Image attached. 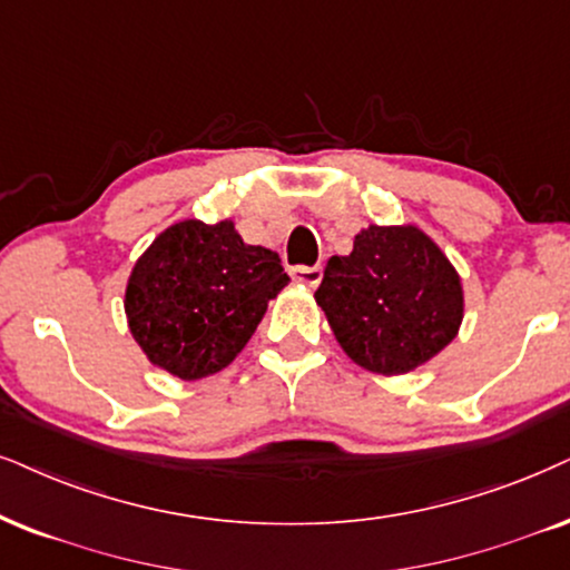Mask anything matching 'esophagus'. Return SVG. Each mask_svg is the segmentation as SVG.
Listing matches in <instances>:
<instances>
[{"label":"esophagus","instance_id":"esophagus-1","mask_svg":"<svg viewBox=\"0 0 570 570\" xmlns=\"http://www.w3.org/2000/svg\"><path fill=\"white\" fill-rule=\"evenodd\" d=\"M289 273H292L294 281H299V284L318 286L321 276H323V268H321V265H294Z\"/></svg>","mask_w":570,"mask_h":570}]
</instances>
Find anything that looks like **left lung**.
<instances>
[{"label":"left lung","mask_w":570,"mask_h":570,"mask_svg":"<svg viewBox=\"0 0 570 570\" xmlns=\"http://www.w3.org/2000/svg\"><path fill=\"white\" fill-rule=\"evenodd\" d=\"M315 299L342 350L363 368L400 376L452 342L463 286L415 226H368L350 255L326 263Z\"/></svg>","instance_id":"1"}]
</instances>
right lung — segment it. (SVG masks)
Segmentation results:
<instances>
[{"mask_svg": "<svg viewBox=\"0 0 570 570\" xmlns=\"http://www.w3.org/2000/svg\"><path fill=\"white\" fill-rule=\"evenodd\" d=\"M286 284L276 252L244 244L232 220H181L136 261L128 326L155 365L205 379L239 355Z\"/></svg>", "mask_w": 570, "mask_h": 570, "instance_id": "right-lung-1", "label": "right lung"}]
</instances>
